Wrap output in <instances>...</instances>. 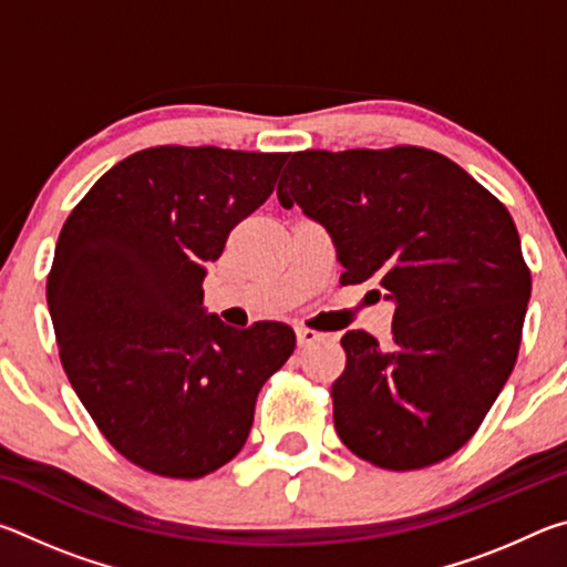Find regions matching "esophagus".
Here are the masks:
<instances>
[{
	"mask_svg": "<svg viewBox=\"0 0 567 567\" xmlns=\"http://www.w3.org/2000/svg\"><path fill=\"white\" fill-rule=\"evenodd\" d=\"M295 334H297V344H300V348H307V344L318 342L322 338V332H315L310 328H305V324H297Z\"/></svg>",
	"mask_w": 567,
	"mask_h": 567,
	"instance_id": "esophagus-1",
	"label": "esophagus"
}]
</instances>
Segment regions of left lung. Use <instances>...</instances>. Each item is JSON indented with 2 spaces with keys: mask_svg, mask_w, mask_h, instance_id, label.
Here are the masks:
<instances>
[{
  "mask_svg": "<svg viewBox=\"0 0 567 567\" xmlns=\"http://www.w3.org/2000/svg\"><path fill=\"white\" fill-rule=\"evenodd\" d=\"M277 199L324 227L342 285L372 282L392 340L344 332L334 430L354 455L420 470L457 453L515 368L530 272L507 209L420 147L295 152Z\"/></svg>",
  "mask_w": 567,
  "mask_h": 567,
  "instance_id": "1",
  "label": "left lung"
}]
</instances>
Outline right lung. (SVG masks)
<instances>
[{
  "label": "right lung",
  "instance_id": "obj_1",
  "mask_svg": "<svg viewBox=\"0 0 567 567\" xmlns=\"http://www.w3.org/2000/svg\"><path fill=\"white\" fill-rule=\"evenodd\" d=\"M285 152L150 147L72 209L47 280L66 378L130 463L203 477L247 443L257 392L295 350L282 322L229 328L203 305L207 262L272 195Z\"/></svg>",
  "mask_w": 567,
  "mask_h": 567
}]
</instances>
